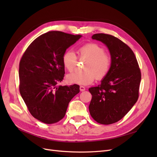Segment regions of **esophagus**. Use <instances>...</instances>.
Returning a JSON list of instances; mask_svg holds the SVG:
<instances>
[{
  "label": "esophagus",
  "instance_id": "esophagus-1",
  "mask_svg": "<svg viewBox=\"0 0 157 157\" xmlns=\"http://www.w3.org/2000/svg\"><path fill=\"white\" fill-rule=\"evenodd\" d=\"M86 90V88H85V87H84V86H80V90L81 92H83V91H84V90Z\"/></svg>",
  "mask_w": 157,
  "mask_h": 157
}]
</instances>
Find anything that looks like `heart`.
<instances>
[{"label": "heart", "mask_w": 157, "mask_h": 157, "mask_svg": "<svg viewBox=\"0 0 157 157\" xmlns=\"http://www.w3.org/2000/svg\"><path fill=\"white\" fill-rule=\"evenodd\" d=\"M80 59H86L82 73H74L67 76V81L70 84L88 85L97 78L102 80L110 72L112 65L111 55L105 52V48L95 42L85 44L78 49ZM77 63V57L73 51H65L62 56V64L66 70L72 72Z\"/></svg>", "instance_id": "b5f03b06"}]
</instances>
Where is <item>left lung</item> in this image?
I'll return each instance as SVG.
<instances>
[{"mask_svg": "<svg viewBox=\"0 0 157 157\" xmlns=\"http://www.w3.org/2000/svg\"><path fill=\"white\" fill-rule=\"evenodd\" d=\"M92 39L107 46L112 65L101 84L89 88L92 96L89 111L99 124H111L122 119L137 101L141 71L132 49L118 38L98 33Z\"/></svg>", "mask_w": 157, "mask_h": 157, "instance_id": "1", "label": "left lung"}]
</instances>
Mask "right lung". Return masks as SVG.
<instances>
[{
	"mask_svg": "<svg viewBox=\"0 0 157 157\" xmlns=\"http://www.w3.org/2000/svg\"><path fill=\"white\" fill-rule=\"evenodd\" d=\"M81 36L61 31L46 33L33 40L21 57L20 94L31 115L45 124L62 119L69 103L80 92L77 84H58L65 74L62 56Z\"/></svg>",
	"mask_w": 157,
	"mask_h": 157,
	"instance_id": "right-lung-1",
	"label": "right lung"
}]
</instances>
